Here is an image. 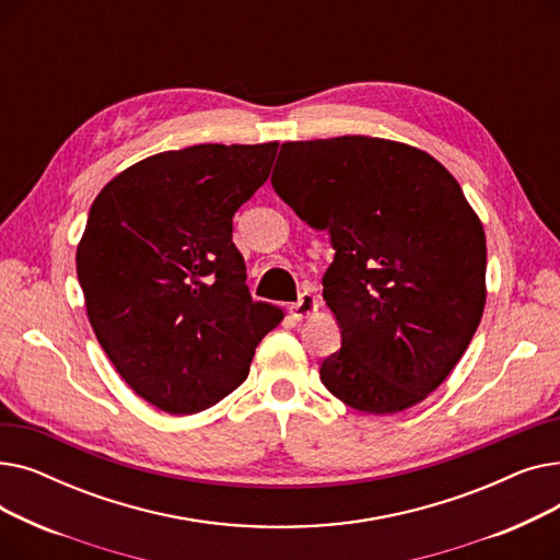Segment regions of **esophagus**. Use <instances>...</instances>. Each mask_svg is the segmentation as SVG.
I'll return each instance as SVG.
<instances>
[{"label":"esophagus","mask_w":560,"mask_h":560,"mask_svg":"<svg viewBox=\"0 0 560 560\" xmlns=\"http://www.w3.org/2000/svg\"><path fill=\"white\" fill-rule=\"evenodd\" d=\"M317 308H319V300L313 295V292H302L300 300L292 304L290 311H292V315H295L298 319H304V317L313 315Z\"/></svg>","instance_id":"esophagus-1"}]
</instances>
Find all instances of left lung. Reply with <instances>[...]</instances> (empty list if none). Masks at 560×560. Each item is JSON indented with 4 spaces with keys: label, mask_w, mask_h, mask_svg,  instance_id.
<instances>
[{
    "label": "left lung",
    "mask_w": 560,
    "mask_h": 560,
    "mask_svg": "<svg viewBox=\"0 0 560 560\" xmlns=\"http://www.w3.org/2000/svg\"><path fill=\"white\" fill-rule=\"evenodd\" d=\"M272 186L336 249L322 298L342 347L322 384L372 416L427 399L486 306L483 224L452 172L406 142L340 136L283 142Z\"/></svg>",
    "instance_id": "obj_1"
}]
</instances>
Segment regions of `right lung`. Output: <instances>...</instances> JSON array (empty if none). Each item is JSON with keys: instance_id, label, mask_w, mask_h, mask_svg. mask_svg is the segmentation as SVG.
I'll use <instances>...</instances> for the list:
<instances>
[{"instance_id": "1", "label": "right lung", "mask_w": 560, "mask_h": 560, "mask_svg": "<svg viewBox=\"0 0 560 560\" xmlns=\"http://www.w3.org/2000/svg\"><path fill=\"white\" fill-rule=\"evenodd\" d=\"M279 142L192 144L122 170L77 247L85 313L106 357L172 416L215 406L249 374L283 308L254 302L231 218L270 176Z\"/></svg>"}]
</instances>
